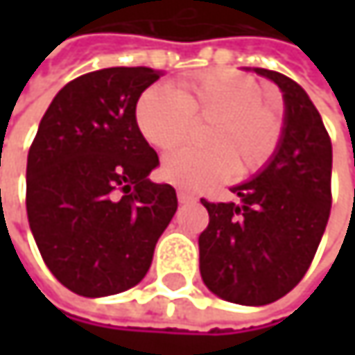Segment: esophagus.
Here are the masks:
<instances>
[{"label":"esophagus","mask_w":355,"mask_h":355,"mask_svg":"<svg viewBox=\"0 0 355 355\" xmlns=\"http://www.w3.org/2000/svg\"><path fill=\"white\" fill-rule=\"evenodd\" d=\"M177 197L180 203H191V201H195V199H197L193 193H189V191H184V189H178Z\"/></svg>","instance_id":"obj_1"}]
</instances>
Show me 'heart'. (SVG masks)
<instances>
[{"instance_id": "obj_1", "label": "heart", "mask_w": 355, "mask_h": 355, "mask_svg": "<svg viewBox=\"0 0 355 355\" xmlns=\"http://www.w3.org/2000/svg\"><path fill=\"white\" fill-rule=\"evenodd\" d=\"M135 121L146 141L158 150L182 144L195 121L211 123L201 141L207 150L180 148L162 162V175L182 189H203L232 175L259 173L275 156L284 121L265 105L263 86L230 69L187 78L178 90L148 88L135 108Z\"/></svg>"}]
</instances>
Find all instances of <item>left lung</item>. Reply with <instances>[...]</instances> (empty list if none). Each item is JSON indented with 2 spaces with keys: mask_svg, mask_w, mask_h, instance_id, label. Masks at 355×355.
Returning <instances> with one entry per match:
<instances>
[{
  "mask_svg": "<svg viewBox=\"0 0 355 355\" xmlns=\"http://www.w3.org/2000/svg\"><path fill=\"white\" fill-rule=\"evenodd\" d=\"M252 71L284 94L282 144L259 175L230 189L239 203L201 199L209 224L199 236V271L222 300L263 306L294 290L315 259L331 214L333 150L319 110L294 80Z\"/></svg>",
  "mask_w": 355,
  "mask_h": 355,
  "instance_id": "1",
  "label": "left lung"
}]
</instances>
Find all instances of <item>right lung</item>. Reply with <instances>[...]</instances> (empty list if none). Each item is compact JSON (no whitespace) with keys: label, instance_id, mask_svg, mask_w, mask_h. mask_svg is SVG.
<instances>
[{"label":"right lung","instance_id":"add662e5","mask_svg":"<svg viewBox=\"0 0 355 355\" xmlns=\"http://www.w3.org/2000/svg\"><path fill=\"white\" fill-rule=\"evenodd\" d=\"M162 71L107 67L65 84L40 119L26 164L28 224L51 273L101 298L137 286L178 207L135 107Z\"/></svg>","mask_w":355,"mask_h":355}]
</instances>
